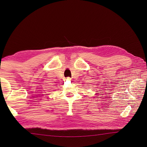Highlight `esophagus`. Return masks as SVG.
I'll return each instance as SVG.
<instances>
[{
  "mask_svg": "<svg viewBox=\"0 0 147 147\" xmlns=\"http://www.w3.org/2000/svg\"><path fill=\"white\" fill-rule=\"evenodd\" d=\"M67 80H69V81H70L71 80V78L67 77Z\"/></svg>",
  "mask_w": 147,
  "mask_h": 147,
  "instance_id": "esophagus-1",
  "label": "esophagus"
}]
</instances>
